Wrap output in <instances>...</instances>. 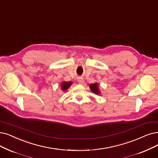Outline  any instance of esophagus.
Wrapping results in <instances>:
<instances>
[{"mask_svg": "<svg viewBox=\"0 0 158 158\" xmlns=\"http://www.w3.org/2000/svg\"><path fill=\"white\" fill-rule=\"evenodd\" d=\"M77 81H78V82L79 84H82L84 83V80L82 78H78L77 79Z\"/></svg>", "mask_w": 158, "mask_h": 158, "instance_id": "obj_1", "label": "esophagus"}]
</instances>
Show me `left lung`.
I'll return each mask as SVG.
<instances>
[{
    "mask_svg": "<svg viewBox=\"0 0 158 158\" xmlns=\"http://www.w3.org/2000/svg\"><path fill=\"white\" fill-rule=\"evenodd\" d=\"M89 88L94 93L97 94H100V91L98 89V85L97 83L94 84H91L89 85Z\"/></svg>",
    "mask_w": 158,
    "mask_h": 158,
    "instance_id": "obj_1",
    "label": "left lung"
}]
</instances>
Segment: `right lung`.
<instances>
[{"instance_id":"add662e5","label":"right lung","mask_w":158,"mask_h":158,"mask_svg":"<svg viewBox=\"0 0 158 158\" xmlns=\"http://www.w3.org/2000/svg\"><path fill=\"white\" fill-rule=\"evenodd\" d=\"M72 84L71 81H68V82H66V81H64L61 85V89L63 91H66L68 88L70 87Z\"/></svg>"}]
</instances>
